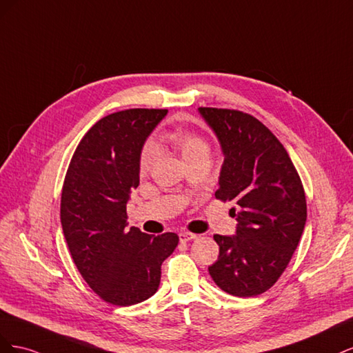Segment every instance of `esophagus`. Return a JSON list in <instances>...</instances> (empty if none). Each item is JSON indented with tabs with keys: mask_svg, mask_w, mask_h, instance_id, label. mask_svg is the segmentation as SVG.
Returning <instances> with one entry per match:
<instances>
[{
	"mask_svg": "<svg viewBox=\"0 0 353 353\" xmlns=\"http://www.w3.org/2000/svg\"><path fill=\"white\" fill-rule=\"evenodd\" d=\"M194 239H197V236H196V234H193V232L184 231V232L179 234V241L181 243H187V241H191V240H194Z\"/></svg>",
	"mask_w": 353,
	"mask_h": 353,
	"instance_id": "1",
	"label": "esophagus"
}]
</instances>
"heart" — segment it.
I'll return each instance as SVG.
<instances>
[{
  "label": "heart",
  "mask_w": 353,
  "mask_h": 353,
  "mask_svg": "<svg viewBox=\"0 0 353 353\" xmlns=\"http://www.w3.org/2000/svg\"><path fill=\"white\" fill-rule=\"evenodd\" d=\"M163 140L165 143L170 144L174 148L181 153L184 159L196 154L199 152L203 150H209V147L206 144V141L203 140L201 137H199L197 134L187 131V130H181V128H176V130L168 131L166 134H163ZM154 159V152L152 147H145L143 150L141 159H140V168L141 170H147L148 168L152 166Z\"/></svg>",
  "instance_id": "b5f03b06"
}]
</instances>
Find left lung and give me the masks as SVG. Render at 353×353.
Returning <instances> with one entry per match:
<instances>
[{
    "instance_id": "1",
    "label": "left lung",
    "mask_w": 353,
    "mask_h": 353,
    "mask_svg": "<svg viewBox=\"0 0 353 353\" xmlns=\"http://www.w3.org/2000/svg\"><path fill=\"white\" fill-rule=\"evenodd\" d=\"M199 112L223 154L215 197L237 205V213L231 209L236 236H213L219 256L209 274L232 296L262 294L287 268L305 230L301 176L279 138L252 114L215 108Z\"/></svg>"
}]
</instances>
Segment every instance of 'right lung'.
<instances>
[{
  "label": "right lung",
  "instance_id": "add662e5",
  "mask_svg": "<svg viewBox=\"0 0 353 353\" xmlns=\"http://www.w3.org/2000/svg\"><path fill=\"white\" fill-rule=\"evenodd\" d=\"M166 109H128L103 117L74 150L61 190L63 234L78 271L103 301L131 306L152 297L175 232L128 228L126 203L140 184L147 137Z\"/></svg>",
  "mask_w": 353,
  "mask_h": 353
}]
</instances>
